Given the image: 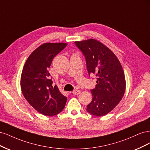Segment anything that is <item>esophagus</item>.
<instances>
[{"mask_svg":"<svg viewBox=\"0 0 150 150\" xmlns=\"http://www.w3.org/2000/svg\"><path fill=\"white\" fill-rule=\"evenodd\" d=\"M72 93H73L74 95H77L80 93V91L79 90H75L73 91V92H72Z\"/></svg>","mask_w":150,"mask_h":150,"instance_id":"1","label":"esophagus"}]
</instances>
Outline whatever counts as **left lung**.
Instances as JSON below:
<instances>
[{
	"mask_svg": "<svg viewBox=\"0 0 150 150\" xmlns=\"http://www.w3.org/2000/svg\"><path fill=\"white\" fill-rule=\"evenodd\" d=\"M75 43L85 57L89 75L97 76V84L91 90L93 99L86 111L97 117L104 116L116 107L125 94L126 80L122 66L114 53L97 40Z\"/></svg>",
	"mask_w": 150,
	"mask_h": 150,
	"instance_id": "left-lung-1",
	"label": "left lung"
}]
</instances>
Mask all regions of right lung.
<instances>
[{
  "label": "right lung",
  "instance_id": "1",
  "mask_svg": "<svg viewBox=\"0 0 150 150\" xmlns=\"http://www.w3.org/2000/svg\"><path fill=\"white\" fill-rule=\"evenodd\" d=\"M67 45L66 43H45L28 57L22 71L21 87L24 97L38 112L54 116L64 110L67 97L53 81L49 72L54 58Z\"/></svg>",
  "mask_w": 150,
  "mask_h": 150
}]
</instances>
